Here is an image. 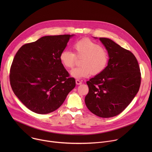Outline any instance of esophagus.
<instances>
[{"label":"esophagus","mask_w":152,"mask_h":152,"mask_svg":"<svg viewBox=\"0 0 152 152\" xmlns=\"http://www.w3.org/2000/svg\"><path fill=\"white\" fill-rule=\"evenodd\" d=\"M76 84L77 85H80V84H82V82L80 80H79V79H76Z\"/></svg>","instance_id":"esophagus-1"}]
</instances>
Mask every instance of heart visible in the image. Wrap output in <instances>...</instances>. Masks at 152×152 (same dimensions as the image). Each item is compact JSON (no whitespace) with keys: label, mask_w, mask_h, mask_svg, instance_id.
<instances>
[{"label":"heart","mask_w":152,"mask_h":152,"mask_svg":"<svg viewBox=\"0 0 152 152\" xmlns=\"http://www.w3.org/2000/svg\"><path fill=\"white\" fill-rule=\"evenodd\" d=\"M75 53L62 50L59 55L61 64L67 69H72L77 58H81V66L74 69L71 75L75 78L86 77L100 74L106 68L109 62V54L98 43L89 38H82L73 45Z\"/></svg>","instance_id":"heart-1"}]
</instances>
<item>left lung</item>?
Returning <instances> with one entry per match:
<instances>
[{
	"instance_id": "left-lung-1",
	"label": "left lung",
	"mask_w": 152,
	"mask_h": 152,
	"mask_svg": "<svg viewBox=\"0 0 152 152\" xmlns=\"http://www.w3.org/2000/svg\"><path fill=\"white\" fill-rule=\"evenodd\" d=\"M109 54L107 66L86 82L89 91L85 102L94 114L102 118L116 116L131 103L139 91L141 72L135 55L113 40L100 38Z\"/></svg>"
}]
</instances>
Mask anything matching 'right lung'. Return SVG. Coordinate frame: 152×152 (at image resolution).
I'll use <instances>...</instances> for the list:
<instances>
[{
    "label": "right lung",
    "instance_id": "1",
    "mask_svg": "<svg viewBox=\"0 0 152 152\" xmlns=\"http://www.w3.org/2000/svg\"><path fill=\"white\" fill-rule=\"evenodd\" d=\"M73 35L42 37L21 46L10 68L12 91L29 110L46 114L59 108L75 87L59 59Z\"/></svg>",
    "mask_w": 152,
    "mask_h": 152
}]
</instances>
